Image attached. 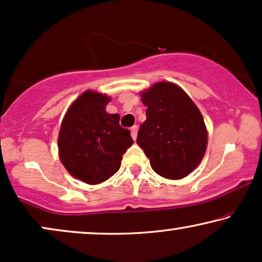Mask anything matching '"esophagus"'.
<instances>
[{
  "mask_svg": "<svg viewBox=\"0 0 262 262\" xmlns=\"http://www.w3.org/2000/svg\"><path fill=\"white\" fill-rule=\"evenodd\" d=\"M137 132H138L137 125H135V126L131 127V136H132V138H134V141H136V138H137Z\"/></svg>",
  "mask_w": 262,
  "mask_h": 262,
  "instance_id": "esophagus-1",
  "label": "esophagus"
}]
</instances>
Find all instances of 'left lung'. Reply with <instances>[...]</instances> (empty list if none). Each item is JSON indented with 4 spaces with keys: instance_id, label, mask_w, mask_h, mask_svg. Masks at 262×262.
Returning <instances> with one entry per match:
<instances>
[{
    "instance_id": "8db88e82",
    "label": "left lung",
    "mask_w": 262,
    "mask_h": 262,
    "mask_svg": "<svg viewBox=\"0 0 262 262\" xmlns=\"http://www.w3.org/2000/svg\"><path fill=\"white\" fill-rule=\"evenodd\" d=\"M146 120L139 127L137 144L161 177L178 180L194 170L204 157L207 131L192 99L170 82H159L142 92Z\"/></svg>"
}]
</instances>
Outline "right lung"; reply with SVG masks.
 <instances>
[{"label":"right lung","mask_w":262,"mask_h":262,"mask_svg":"<svg viewBox=\"0 0 262 262\" xmlns=\"http://www.w3.org/2000/svg\"><path fill=\"white\" fill-rule=\"evenodd\" d=\"M107 95L87 91L69 107L58 136L59 159L74 178L85 184L106 181L120 168L132 145L130 131L119 125V114L106 112Z\"/></svg>","instance_id":"obj_1"}]
</instances>
